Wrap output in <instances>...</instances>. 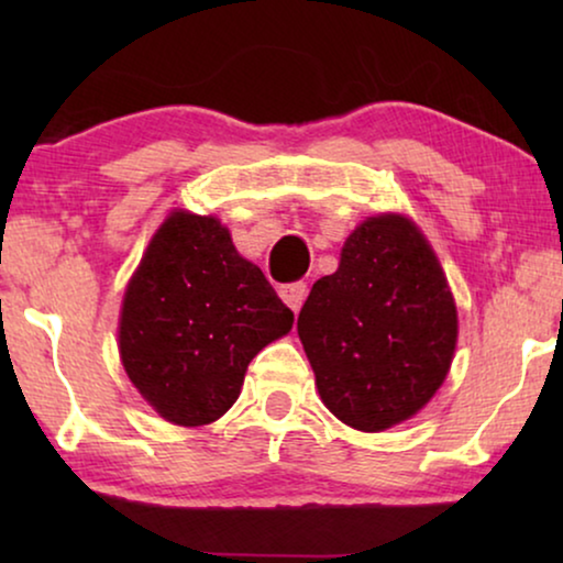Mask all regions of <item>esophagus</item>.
Masks as SVG:
<instances>
[{"mask_svg": "<svg viewBox=\"0 0 563 563\" xmlns=\"http://www.w3.org/2000/svg\"><path fill=\"white\" fill-rule=\"evenodd\" d=\"M279 297L287 302V307H291V310H299L305 302L307 297V284L305 282H289V284H282L279 287Z\"/></svg>", "mask_w": 563, "mask_h": 563, "instance_id": "obj_1", "label": "esophagus"}]
</instances>
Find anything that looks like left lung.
Instances as JSON below:
<instances>
[{
	"instance_id": "1",
	"label": "left lung",
	"mask_w": 563,
	"mask_h": 563,
	"mask_svg": "<svg viewBox=\"0 0 563 563\" xmlns=\"http://www.w3.org/2000/svg\"><path fill=\"white\" fill-rule=\"evenodd\" d=\"M297 333L328 410L376 433L435 395L459 322L443 268L415 222L379 214L349 235L338 272L314 282Z\"/></svg>"
}]
</instances>
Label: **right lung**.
Listing matches in <instances>:
<instances>
[{"label":"right lung","mask_w":563,"mask_h":563,"mask_svg":"<svg viewBox=\"0 0 563 563\" xmlns=\"http://www.w3.org/2000/svg\"><path fill=\"white\" fill-rule=\"evenodd\" d=\"M291 322L218 220L174 212L122 299V366L161 418L207 426L233 407L251 358Z\"/></svg>","instance_id":"right-lung-1"}]
</instances>
